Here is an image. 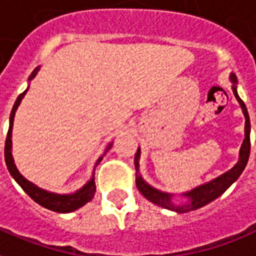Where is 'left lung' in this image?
<instances>
[{
    "instance_id": "obj_1",
    "label": "left lung",
    "mask_w": 256,
    "mask_h": 256,
    "mask_svg": "<svg viewBox=\"0 0 256 256\" xmlns=\"http://www.w3.org/2000/svg\"><path fill=\"white\" fill-rule=\"evenodd\" d=\"M230 81L234 82L232 85V90H234V94L236 96V99L239 102V104L242 106V110H243L244 116H246V128H244V132H246V138H244L243 145L240 148V157L238 164L229 170L228 172H225L218 178H216L214 180L209 182V183H205L200 187H196L194 190L188 191V192H184L183 196H187L186 204H182V205H176L172 202V194H168V192H162V191H158L156 188H153L152 186H149L146 182L144 180L141 175H140V149L136 153V157H134V166H136V184H137V188L140 190V192L142 194L146 200H149L153 204L162 206L164 209L174 210V212H178V213H187V212H191V210L200 209L202 206L208 205L209 202L214 200L216 198H218L222 192H224L226 188H228L232 183H234L240 175L242 172L244 171V168L247 166V162H248L250 157V128H251V124H250V116L248 112H247V108H246V104L244 102L239 98L238 94V90H236V84H238V78L236 76L230 74Z\"/></svg>"
}]
</instances>
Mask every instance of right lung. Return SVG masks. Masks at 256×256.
<instances>
[{"label": "right lung", "mask_w": 256, "mask_h": 256, "mask_svg": "<svg viewBox=\"0 0 256 256\" xmlns=\"http://www.w3.org/2000/svg\"><path fill=\"white\" fill-rule=\"evenodd\" d=\"M39 68L34 70L30 76V80H32L35 76H36ZM28 88L22 94H18V98L14 102V106H13L12 112H10V119H9V130H8L6 134V141H5V162H6V166L10 175L13 176V179L20 184L22 190L27 192L28 196H31L32 200H35L36 204H39L43 208H46L48 210H52V212H56V213H70V212H74V210L80 209L81 206H84L85 204H88L94 196V191H96V186H94V178H92L86 184H85L82 188H80L78 191H76L74 194H56V192H50V191L43 190V188H39L38 186H35L34 183L28 182L26 178H22V175L18 172V170L14 166V162H13L12 157V126H13V119H14V114H16V110L18 107V104L22 103V99L24 98V94H27ZM112 144H110L104 154L107 153L110 148H111ZM103 154V156H104ZM103 156L100 157L98 162L103 158Z\"/></svg>", "instance_id": "1"}]
</instances>
